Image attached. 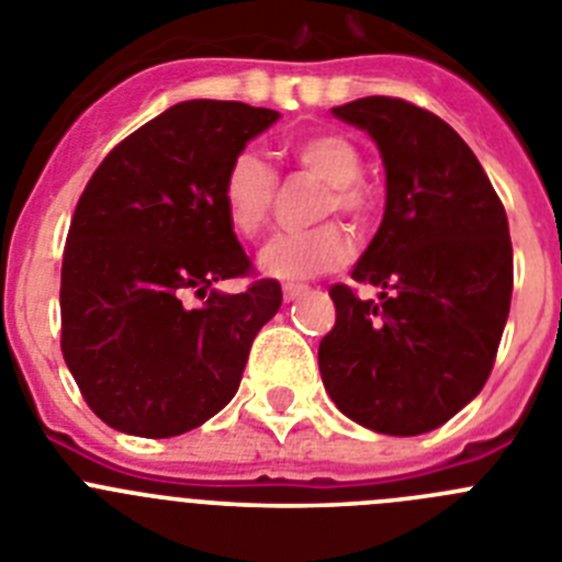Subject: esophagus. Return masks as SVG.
<instances>
[{"instance_id": "esophagus-1", "label": "esophagus", "mask_w": 562, "mask_h": 562, "mask_svg": "<svg viewBox=\"0 0 562 562\" xmlns=\"http://www.w3.org/2000/svg\"><path fill=\"white\" fill-rule=\"evenodd\" d=\"M306 286L304 284H284V301H295L297 295H304Z\"/></svg>"}]
</instances>
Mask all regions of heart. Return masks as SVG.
Segmentation results:
<instances>
[{
    "instance_id": "obj_1",
    "label": "heart",
    "mask_w": 562,
    "mask_h": 562,
    "mask_svg": "<svg viewBox=\"0 0 562 562\" xmlns=\"http://www.w3.org/2000/svg\"><path fill=\"white\" fill-rule=\"evenodd\" d=\"M290 151L317 180L329 186L321 216L340 211L351 220L369 213V193L360 186L362 157L342 134H306L290 143ZM276 168L252 148L238 151L222 180V207L238 236L252 238L265 231L276 200ZM351 256V238L335 222L312 231L278 233L258 250V270L276 281H306L321 272L337 270Z\"/></svg>"
}]
</instances>
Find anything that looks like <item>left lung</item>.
I'll list each match as a JSON object with an SVG mask.
<instances>
[{
    "instance_id": "obj_1",
    "label": "left lung",
    "mask_w": 562,
    "mask_h": 562,
    "mask_svg": "<svg viewBox=\"0 0 562 562\" xmlns=\"http://www.w3.org/2000/svg\"><path fill=\"white\" fill-rule=\"evenodd\" d=\"M376 143L380 231L351 270L380 290L331 286L337 321L317 366L340 414L385 436L439 428L493 371L513 301V241L498 193L459 134L400 98L331 109Z\"/></svg>"
}]
</instances>
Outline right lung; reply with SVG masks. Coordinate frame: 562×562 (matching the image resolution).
<instances>
[{
    "label": "right lung",
    "mask_w": 562,
    "mask_h": 562,
    "mask_svg": "<svg viewBox=\"0 0 562 562\" xmlns=\"http://www.w3.org/2000/svg\"><path fill=\"white\" fill-rule=\"evenodd\" d=\"M278 117L238 101H182L114 146L83 188L64 247L61 351L109 428L180 436L238 391L281 286L261 278L236 295L216 290L250 270L222 180Z\"/></svg>",
    "instance_id": "1"
}]
</instances>
